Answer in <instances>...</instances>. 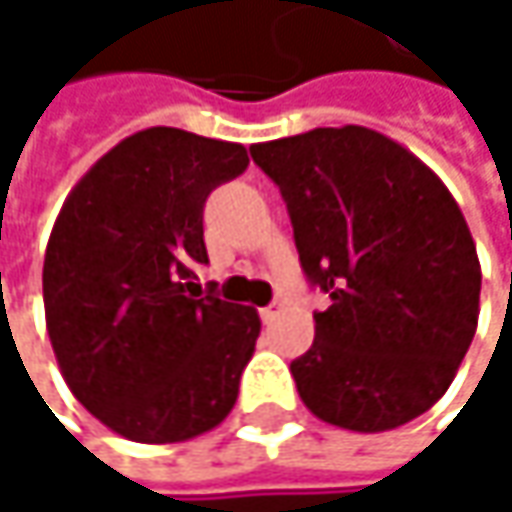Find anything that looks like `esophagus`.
Masks as SVG:
<instances>
[{
  "instance_id": "34e87169",
  "label": "esophagus",
  "mask_w": 512,
  "mask_h": 512,
  "mask_svg": "<svg viewBox=\"0 0 512 512\" xmlns=\"http://www.w3.org/2000/svg\"><path fill=\"white\" fill-rule=\"evenodd\" d=\"M278 311H281V305H266V308H260V320L263 323H272L278 317Z\"/></svg>"
}]
</instances>
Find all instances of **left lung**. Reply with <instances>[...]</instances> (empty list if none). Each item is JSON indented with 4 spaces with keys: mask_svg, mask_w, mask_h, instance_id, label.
Instances as JSON below:
<instances>
[{
    "mask_svg": "<svg viewBox=\"0 0 512 512\" xmlns=\"http://www.w3.org/2000/svg\"><path fill=\"white\" fill-rule=\"evenodd\" d=\"M281 189L305 278L329 293L290 361L326 424L382 433L454 382L480 308V263L460 204L403 145L367 127H317L252 145Z\"/></svg>",
    "mask_w": 512,
    "mask_h": 512,
    "instance_id": "1",
    "label": "left lung"
}]
</instances>
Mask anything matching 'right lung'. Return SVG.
<instances>
[{
    "instance_id": "add662e5",
    "label": "right lung",
    "mask_w": 512,
    "mask_h": 512,
    "mask_svg": "<svg viewBox=\"0 0 512 512\" xmlns=\"http://www.w3.org/2000/svg\"><path fill=\"white\" fill-rule=\"evenodd\" d=\"M249 168L243 145L142 130L67 195L44 257L52 353L73 397L145 445L228 418L255 353V308L201 293L207 195Z\"/></svg>"
}]
</instances>
